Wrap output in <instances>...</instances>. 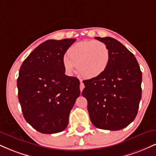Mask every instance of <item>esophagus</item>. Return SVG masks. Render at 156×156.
<instances>
[{
  "label": "esophagus",
  "instance_id": "obj_1",
  "mask_svg": "<svg viewBox=\"0 0 156 156\" xmlns=\"http://www.w3.org/2000/svg\"><path fill=\"white\" fill-rule=\"evenodd\" d=\"M83 88H84V84H83V82H82V80H80V92H82V91H83Z\"/></svg>",
  "mask_w": 156,
  "mask_h": 156
}]
</instances>
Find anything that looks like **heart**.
I'll use <instances>...</instances> for the list:
<instances>
[{
	"label": "heart",
	"instance_id": "obj_1",
	"mask_svg": "<svg viewBox=\"0 0 156 156\" xmlns=\"http://www.w3.org/2000/svg\"><path fill=\"white\" fill-rule=\"evenodd\" d=\"M67 55L63 58L65 70L71 74L77 65L78 73L87 78H97L103 74L110 61L108 48L100 41L77 42L68 49Z\"/></svg>",
	"mask_w": 156,
	"mask_h": 156
}]
</instances>
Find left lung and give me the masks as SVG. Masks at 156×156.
I'll list each match as a JSON object with an SVG mask.
<instances>
[{
	"label": "left lung",
	"mask_w": 156,
	"mask_h": 156,
	"mask_svg": "<svg viewBox=\"0 0 156 156\" xmlns=\"http://www.w3.org/2000/svg\"><path fill=\"white\" fill-rule=\"evenodd\" d=\"M108 48L107 69L97 78L83 80L92 123L103 130H118L134 120L141 98L142 75L133 53L112 37H94Z\"/></svg>",
	"instance_id": "8db88e82"
}]
</instances>
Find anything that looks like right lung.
Here are the masks:
<instances>
[{
	"mask_svg": "<svg viewBox=\"0 0 156 156\" xmlns=\"http://www.w3.org/2000/svg\"><path fill=\"white\" fill-rule=\"evenodd\" d=\"M76 40L45 41L20 68L17 85L23 117L42 133L65 130L71 109L80 94L79 80L66 76L63 65L64 55Z\"/></svg>",
	"mask_w": 156,
	"mask_h": 156,
	"instance_id": "obj_1",
	"label": "right lung"
}]
</instances>
